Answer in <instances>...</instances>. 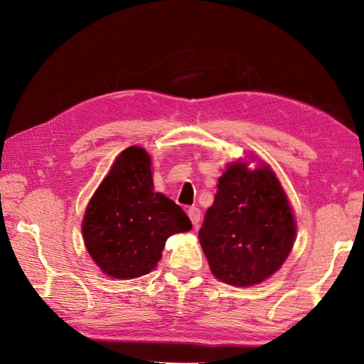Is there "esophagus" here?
Wrapping results in <instances>:
<instances>
[{"label":"esophagus","instance_id":"obj_1","mask_svg":"<svg viewBox=\"0 0 364 364\" xmlns=\"http://www.w3.org/2000/svg\"><path fill=\"white\" fill-rule=\"evenodd\" d=\"M188 215H189V219H191V222H192V225H194V227L197 228L198 223H200V218H202V213H200L198 208H196V206L189 208V210H188Z\"/></svg>","mask_w":364,"mask_h":364}]
</instances>
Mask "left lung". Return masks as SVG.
<instances>
[{
    "instance_id": "8db88e82",
    "label": "left lung",
    "mask_w": 364,
    "mask_h": 364,
    "mask_svg": "<svg viewBox=\"0 0 364 364\" xmlns=\"http://www.w3.org/2000/svg\"><path fill=\"white\" fill-rule=\"evenodd\" d=\"M294 237L292 210L272 170L231 164L198 231L214 277L233 286L261 283L288 258Z\"/></svg>"
}]
</instances>
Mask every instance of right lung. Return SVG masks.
Listing matches in <instances>:
<instances>
[{
	"instance_id": "obj_1",
	"label": "right lung",
	"mask_w": 364,
	"mask_h": 364,
	"mask_svg": "<svg viewBox=\"0 0 364 364\" xmlns=\"http://www.w3.org/2000/svg\"><path fill=\"white\" fill-rule=\"evenodd\" d=\"M150 167L144 149L123 150L84 214L87 252L114 278L127 280L151 272L167 237L192 228L173 200L153 191Z\"/></svg>"
}]
</instances>
